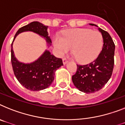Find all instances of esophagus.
I'll return each mask as SVG.
<instances>
[{
	"label": "esophagus",
	"instance_id": "obj_1",
	"mask_svg": "<svg viewBox=\"0 0 125 125\" xmlns=\"http://www.w3.org/2000/svg\"><path fill=\"white\" fill-rule=\"evenodd\" d=\"M67 62H68V60L66 59V58H63V65L67 64Z\"/></svg>",
	"mask_w": 125,
	"mask_h": 125
}]
</instances>
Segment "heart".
Segmentation results:
<instances>
[{
    "label": "heart",
    "instance_id": "1",
    "mask_svg": "<svg viewBox=\"0 0 125 125\" xmlns=\"http://www.w3.org/2000/svg\"><path fill=\"white\" fill-rule=\"evenodd\" d=\"M103 37L100 32L86 29L66 30L62 36L55 37L53 45L60 56L72 50L74 56L81 63H88L97 58L103 47Z\"/></svg>",
    "mask_w": 125,
    "mask_h": 125
}]
</instances>
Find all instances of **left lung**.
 <instances>
[{
  "mask_svg": "<svg viewBox=\"0 0 125 125\" xmlns=\"http://www.w3.org/2000/svg\"><path fill=\"white\" fill-rule=\"evenodd\" d=\"M98 27V31L103 37L102 50L96 59L89 64L77 65V72L72 75V82L81 92L92 93L98 92L105 86L111 78L114 68L115 45L107 32Z\"/></svg>",
  "mask_w": 125,
  "mask_h": 125,
  "instance_id": "8db88e82",
  "label": "left lung"
}]
</instances>
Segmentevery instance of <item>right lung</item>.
<instances>
[{
	"instance_id": "obj_1",
	"label": "right lung",
	"mask_w": 125,
	"mask_h": 125,
	"mask_svg": "<svg viewBox=\"0 0 125 125\" xmlns=\"http://www.w3.org/2000/svg\"><path fill=\"white\" fill-rule=\"evenodd\" d=\"M48 28V26L40 22H32L18 30L11 44V63L14 75L23 86L31 91H41L50 86L54 80L56 71L63 65L62 60L55 57L49 50H46L36 60L27 63L21 62L15 56L12 45L20 33L32 32L44 39L49 48L51 46V40Z\"/></svg>"
}]
</instances>
